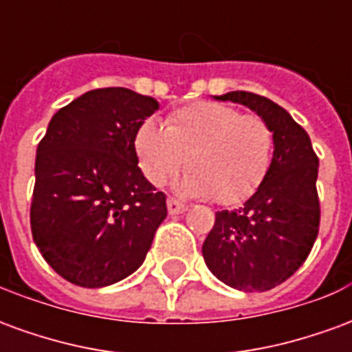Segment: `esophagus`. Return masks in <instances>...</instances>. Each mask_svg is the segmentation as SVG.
<instances>
[{
    "label": "esophagus",
    "mask_w": 352,
    "mask_h": 352,
    "mask_svg": "<svg viewBox=\"0 0 352 352\" xmlns=\"http://www.w3.org/2000/svg\"><path fill=\"white\" fill-rule=\"evenodd\" d=\"M186 211V206L181 204V201H177V199L169 198L168 199V213L169 214H181Z\"/></svg>",
    "instance_id": "obj_1"
}]
</instances>
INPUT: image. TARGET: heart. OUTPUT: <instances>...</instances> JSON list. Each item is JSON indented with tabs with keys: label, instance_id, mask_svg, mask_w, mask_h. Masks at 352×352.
I'll list each match as a JSON object with an SVG mask.
<instances>
[{
	"label": "heart",
	"instance_id": "heart-1",
	"mask_svg": "<svg viewBox=\"0 0 352 352\" xmlns=\"http://www.w3.org/2000/svg\"><path fill=\"white\" fill-rule=\"evenodd\" d=\"M273 131L264 118L243 115L228 103L198 101L177 109L166 126L145 120L133 133L141 173L164 186L184 166L181 188L188 196H211L219 206L251 198L264 183L273 158Z\"/></svg>",
	"mask_w": 352,
	"mask_h": 352
}]
</instances>
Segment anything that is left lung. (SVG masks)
<instances>
[{"instance_id":"obj_1","label":"left lung","mask_w":352,"mask_h":352,"mask_svg":"<svg viewBox=\"0 0 352 352\" xmlns=\"http://www.w3.org/2000/svg\"><path fill=\"white\" fill-rule=\"evenodd\" d=\"M254 111L273 131V158L258 190L236 211H219L201 252L214 277L243 292L287 280L309 256L320 206L318 158L307 131L275 101L252 92L214 96Z\"/></svg>"}]
</instances>
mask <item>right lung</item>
<instances>
[{
	"label": "right lung",
	"mask_w": 352,
	"mask_h": 352,
	"mask_svg": "<svg viewBox=\"0 0 352 352\" xmlns=\"http://www.w3.org/2000/svg\"><path fill=\"white\" fill-rule=\"evenodd\" d=\"M158 107L128 88L90 90L50 118L37 145L34 241L77 287H109L131 275L168 214L166 194L141 173L131 146Z\"/></svg>",
	"instance_id": "right-lung-1"
}]
</instances>
